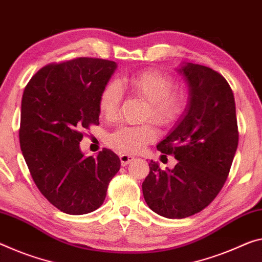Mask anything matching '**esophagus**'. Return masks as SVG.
I'll use <instances>...</instances> for the list:
<instances>
[{
    "instance_id": "esophagus-1",
    "label": "esophagus",
    "mask_w": 262,
    "mask_h": 262,
    "mask_svg": "<svg viewBox=\"0 0 262 262\" xmlns=\"http://www.w3.org/2000/svg\"><path fill=\"white\" fill-rule=\"evenodd\" d=\"M135 157L132 156V155H127V154H122V155H120V161H121V164L123 165H127L129 164L132 161H134Z\"/></svg>"
}]
</instances>
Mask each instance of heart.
<instances>
[{"mask_svg": "<svg viewBox=\"0 0 262 262\" xmlns=\"http://www.w3.org/2000/svg\"><path fill=\"white\" fill-rule=\"evenodd\" d=\"M121 85L132 94L148 101L146 116L161 126H169L183 113L188 97L183 91H172L173 82L168 76L156 70H146L124 78ZM122 101L119 82L110 81L99 97V108L107 119L118 114ZM156 129L150 123L142 126H121L108 138L111 147L122 152H139L148 143L156 140Z\"/></svg>", "mask_w": 262, "mask_h": 262, "instance_id": "heart-1", "label": "heart"}]
</instances>
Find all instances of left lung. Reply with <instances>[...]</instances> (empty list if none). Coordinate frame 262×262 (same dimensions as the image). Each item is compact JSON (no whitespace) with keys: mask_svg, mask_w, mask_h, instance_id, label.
Segmentation results:
<instances>
[{"mask_svg":"<svg viewBox=\"0 0 262 262\" xmlns=\"http://www.w3.org/2000/svg\"><path fill=\"white\" fill-rule=\"evenodd\" d=\"M189 87V103L157 149L178 161L173 169L149 163L143 197L154 212L182 219L201 212L227 180L239 141L234 95L222 74L185 63L177 70ZM164 155V156H165Z\"/></svg>","mask_w":262,"mask_h":262,"instance_id":"1","label":"left lung"}]
</instances>
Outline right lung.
Here are the masks:
<instances>
[{
    "label": "right lung",
    "instance_id": "1",
    "mask_svg": "<svg viewBox=\"0 0 262 262\" xmlns=\"http://www.w3.org/2000/svg\"><path fill=\"white\" fill-rule=\"evenodd\" d=\"M115 69V61L87 57L49 64L23 92L20 150L40 193L68 214L100 207L121 165L110 149L87 157L79 147L82 130L99 124V97Z\"/></svg>",
    "mask_w": 262,
    "mask_h": 262
}]
</instances>
